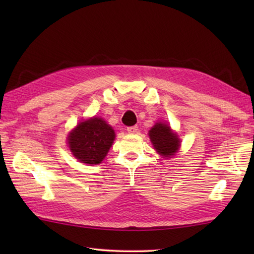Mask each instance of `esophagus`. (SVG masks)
Here are the masks:
<instances>
[{
    "instance_id": "esophagus-1",
    "label": "esophagus",
    "mask_w": 254,
    "mask_h": 254,
    "mask_svg": "<svg viewBox=\"0 0 254 254\" xmlns=\"http://www.w3.org/2000/svg\"><path fill=\"white\" fill-rule=\"evenodd\" d=\"M137 130H138V127H137V126L128 127L127 128V131L128 133H131V134H133V133H136V132H137Z\"/></svg>"
}]
</instances>
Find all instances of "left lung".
Here are the masks:
<instances>
[{"instance_id": "8db88e82", "label": "left lung", "mask_w": 254, "mask_h": 254, "mask_svg": "<svg viewBox=\"0 0 254 254\" xmlns=\"http://www.w3.org/2000/svg\"><path fill=\"white\" fill-rule=\"evenodd\" d=\"M149 138L154 145V148L157 150L158 154L165 157L175 155L180 146L179 138L170 130V127L165 123H156L150 128Z\"/></svg>"}]
</instances>
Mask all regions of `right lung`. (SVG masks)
<instances>
[{
    "label": "right lung",
    "instance_id": "1",
    "mask_svg": "<svg viewBox=\"0 0 254 254\" xmlns=\"http://www.w3.org/2000/svg\"><path fill=\"white\" fill-rule=\"evenodd\" d=\"M115 131L101 118L80 122L68 135V146L80 163L98 165L115 139Z\"/></svg>",
    "mask_w": 254,
    "mask_h": 254
}]
</instances>
